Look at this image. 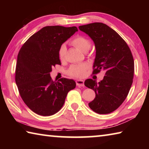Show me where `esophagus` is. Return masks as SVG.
<instances>
[{
	"instance_id": "34e87169",
	"label": "esophagus",
	"mask_w": 149,
	"mask_h": 149,
	"mask_svg": "<svg viewBox=\"0 0 149 149\" xmlns=\"http://www.w3.org/2000/svg\"><path fill=\"white\" fill-rule=\"evenodd\" d=\"M76 85H77V86L79 87H82V86H84V80H81V79H79V80H76Z\"/></svg>"
}]
</instances>
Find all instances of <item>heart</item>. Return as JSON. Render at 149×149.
Listing matches in <instances>:
<instances>
[{
	"label": "heart",
	"mask_w": 149,
	"mask_h": 149,
	"mask_svg": "<svg viewBox=\"0 0 149 149\" xmlns=\"http://www.w3.org/2000/svg\"><path fill=\"white\" fill-rule=\"evenodd\" d=\"M71 43L83 52H87L91 47V42L90 40L81 35H77L71 41ZM66 50L67 49L65 45L62 44L58 50V56L60 60H64L65 58ZM88 68H89V65L85 63L72 65L68 70L67 74L72 77H83L86 74Z\"/></svg>",
	"instance_id": "obj_1"
}]
</instances>
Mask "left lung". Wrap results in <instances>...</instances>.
Listing matches in <instances>:
<instances>
[{
    "label": "left lung",
    "instance_id": "8db88e82",
    "mask_svg": "<svg viewBox=\"0 0 149 149\" xmlns=\"http://www.w3.org/2000/svg\"><path fill=\"white\" fill-rule=\"evenodd\" d=\"M91 38L95 45L96 56L93 74L105 72L102 81L85 80V85L95 92L89 107L96 113L107 114L122 104L129 93L134 75V60L125 41L107 25L95 22L79 27Z\"/></svg>",
    "mask_w": 149,
    "mask_h": 149
}]
</instances>
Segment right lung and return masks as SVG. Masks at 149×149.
I'll list each match as a JSON object with an SVG mask.
<instances>
[{
	"label": "right lung",
	"mask_w": 149,
	"mask_h": 149,
	"mask_svg": "<svg viewBox=\"0 0 149 149\" xmlns=\"http://www.w3.org/2000/svg\"><path fill=\"white\" fill-rule=\"evenodd\" d=\"M78 29L76 27L46 26L35 33L23 45L17 55L15 80L19 95L36 114L48 116L61 109L65 97L76 84L61 78L52 80V68L61 64L58 50Z\"/></svg>",
	"instance_id": "right-lung-1"
}]
</instances>
